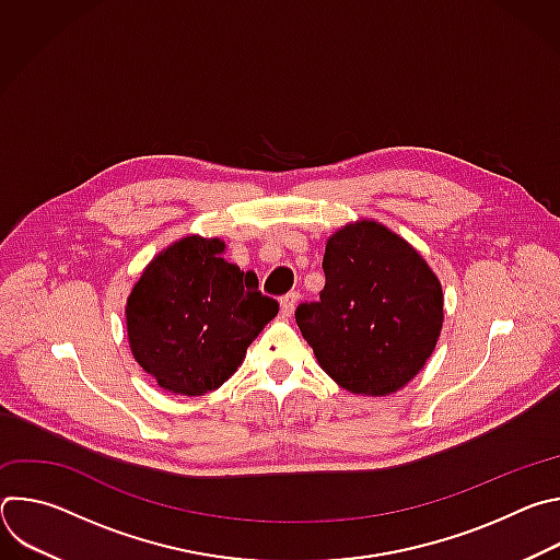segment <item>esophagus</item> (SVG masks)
Masks as SVG:
<instances>
[{"instance_id": "obj_1", "label": "esophagus", "mask_w": 560, "mask_h": 560, "mask_svg": "<svg viewBox=\"0 0 560 560\" xmlns=\"http://www.w3.org/2000/svg\"><path fill=\"white\" fill-rule=\"evenodd\" d=\"M296 301H299V294H296V292H288L285 296H281V316H283V318H288V316L294 314Z\"/></svg>"}]
</instances>
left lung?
I'll list each match as a JSON object with an SVG mask.
<instances>
[{
	"mask_svg": "<svg viewBox=\"0 0 560 560\" xmlns=\"http://www.w3.org/2000/svg\"><path fill=\"white\" fill-rule=\"evenodd\" d=\"M326 288L294 318L339 385L385 396L430 359L443 326L441 283L421 255L376 221L341 228L324 255Z\"/></svg>",
	"mask_w": 560,
	"mask_h": 560,
	"instance_id": "obj_1",
	"label": "left lung"
}]
</instances>
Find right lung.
<instances>
[{
	"instance_id": "right-lung-1",
	"label": "right lung",
	"mask_w": 560,
	"mask_h": 560,
	"mask_svg": "<svg viewBox=\"0 0 560 560\" xmlns=\"http://www.w3.org/2000/svg\"><path fill=\"white\" fill-rule=\"evenodd\" d=\"M223 248L219 238H182L128 296L130 350L168 392L201 396L223 385L279 312L253 272L221 257Z\"/></svg>"
}]
</instances>
